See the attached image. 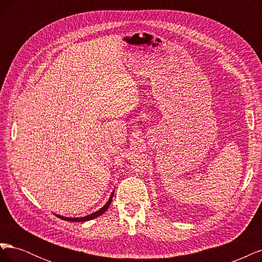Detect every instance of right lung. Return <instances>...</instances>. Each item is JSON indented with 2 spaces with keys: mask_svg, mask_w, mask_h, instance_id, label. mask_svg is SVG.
Listing matches in <instances>:
<instances>
[{
  "mask_svg": "<svg viewBox=\"0 0 262 262\" xmlns=\"http://www.w3.org/2000/svg\"><path fill=\"white\" fill-rule=\"evenodd\" d=\"M113 196H114V192L112 193V195H110V199L108 200V202L104 205V207H102L100 210H98L97 212L92 213V214H90V215H87V216H84V217H64V216H61V215H57V216L62 219V220H64V221H69V222H86V221L93 220L95 217L101 215V214H104L107 211L110 203H112V201H113Z\"/></svg>",
  "mask_w": 262,
  "mask_h": 262,
  "instance_id": "obj_1",
  "label": "right lung"
}]
</instances>
